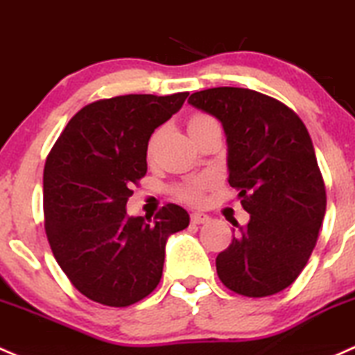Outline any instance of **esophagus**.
Masks as SVG:
<instances>
[{
  "mask_svg": "<svg viewBox=\"0 0 355 355\" xmlns=\"http://www.w3.org/2000/svg\"><path fill=\"white\" fill-rule=\"evenodd\" d=\"M209 216L204 214V212H192V216H190V221L193 223V225H204V223L209 221Z\"/></svg>",
  "mask_w": 355,
  "mask_h": 355,
  "instance_id": "1",
  "label": "esophagus"
}]
</instances>
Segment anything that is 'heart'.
Returning <instances> with one entry per match:
<instances>
[{
    "instance_id": "b5f03b06",
    "label": "heart",
    "mask_w": 355,
    "mask_h": 355,
    "mask_svg": "<svg viewBox=\"0 0 355 355\" xmlns=\"http://www.w3.org/2000/svg\"><path fill=\"white\" fill-rule=\"evenodd\" d=\"M207 124H216V121L212 117H209V115H206V114L192 115V117L189 119V132H190V130L204 128V125H207ZM155 141H156V136H153L151 143H149V151H153ZM209 184H211V180H209L207 177L192 178V180L185 182L184 185H180V187L177 189V193H178V197H180V199L187 200V202L197 204V202H200V200H202L204 190L209 187Z\"/></svg>"
}]
</instances>
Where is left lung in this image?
<instances>
[{
    "instance_id": "obj_1",
    "label": "left lung",
    "mask_w": 355,
    "mask_h": 355,
    "mask_svg": "<svg viewBox=\"0 0 355 355\" xmlns=\"http://www.w3.org/2000/svg\"><path fill=\"white\" fill-rule=\"evenodd\" d=\"M189 103L221 122L227 182L250 214L216 259L219 279L241 296L281 293L308 263L325 218V184L308 129L284 103L248 88L202 89Z\"/></svg>"
}]
</instances>
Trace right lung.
<instances>
[{
    "label": "right lung",
    "mask_w": 355,
    "mask_h": 355,
    "mask_svg": "<svg viewBox=\"0 0 355 355\" xmlns=\"http://www.w3.org/2000/svg\"><path fill=\"white\" fill-rule=\"evenodd\" d=\"M187 92L122 95L83 107L44 168V218L51 250L71 284L100 304L130 306L159 284L170 234L189 212L166 204L155 219L129 216L132 184L146 175L148 141L182 109Z\"/></svg>",
    "instance_id": "right-lung-1"
}]
</instances>
